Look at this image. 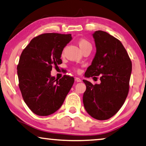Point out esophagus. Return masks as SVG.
<instances>
[{"label": "esophagus", "instance_id": "obj_1", "mask_svg": "<svg viewBox=\"0 0 146 146\" xmlns=\"http://www.w3.org/2000/svg\"><path fill=\"white\" fill-rule=\"evenodd\" d=\"M75 80H76V82H81V81H82V80L80 79V78H79V77H76V78H75Z\"/></svg>", "mask_w": 146, "mask_h": 146}]
</instances>
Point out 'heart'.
I'll return each mask as SVG.
<instances>
[{"label":"heart","mask_w":146,"mask_h":146,"mask_svg":"<svg viewBox=\"0 0 146 146\" xmlns=\"http://www.w3.org/2000/svg\"><path fill=\"white\" fill-rule=\"evenodd\" d=\"M78 44H79L80 50L82 51H83L84 49L88 48H92V44L91 43L89 42L88 40L84 38H80L78 40ZM63 53H64V51H63ZM77 72H79V69H77Z\"/></svg>","instance_id":"obj_1"}]
</instances>
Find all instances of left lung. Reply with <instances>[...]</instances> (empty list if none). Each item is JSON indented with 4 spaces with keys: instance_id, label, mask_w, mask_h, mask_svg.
I'll return each mask as SVG.
<instances>
[{
    "instance_id": "obj_1",
    "label": "left lung",
    "mask_w": 146,
    "mask_h": 146,
    "mask_svg": "<svg viewBox=\"0 0 146 146\" xmlns=\"http://www.w3.org/2000/svg\"><path fill=\"white\" fill-rule=\"evenodd\" d=\"M93 37L96 53L85 76L100 75L101 83L92 84L83 80L86 89L82 100L91 117L106 120L116 114L125 103L129 91L132 62L117 38L103 31H96Z\"/></svg>"
}]
</instances>
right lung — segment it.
I'll return each instance as SVG.
<instances>
[{"instance_id":"right-lung-1","label":"right lung","mask_w":146,"mask_h":146,"mask_svg":"<svg viewBox=\"0 0 146 146\" xmlns=\"http://www.w3.org/2000/svg\"><path fill=\"white\" fill-rule=\"evenodd\" d=\"M71 34L44 33L33 38L19 58L17 66L19 87L25 104L35 114L47 116L64 103L74 83V78L51 77L52 67L61 64L64 48Z\"/></svg>"}]
</instances>
